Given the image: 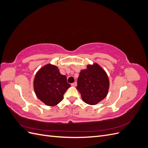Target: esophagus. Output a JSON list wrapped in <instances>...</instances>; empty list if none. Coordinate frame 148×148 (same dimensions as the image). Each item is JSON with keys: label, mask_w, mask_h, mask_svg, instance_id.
Segmentation results:
<instances>
[{"label": "esophagus", "mask_w": 148, "mask_h": 148, "mask_svg": "<svg viewBox=\"0 0 148 148\" xmlns=\"http://www.w3.org/2000/svg\"><path fill=\"white\" fill-rule=\"evenodd\" d=\"M71 85L72 86H76L77 85V82H74V83H71Z\"/></svg>", "instance_id": "obj_1"}]
</instances>
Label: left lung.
I'll list each match as a JSON object with an SVG mask.
<instances>
[{"label": "left lung", "instance_id": "obj_1", "mask_svg": "<svg viewBox=\"0 0 148 148\" xmlns=\"http://www.w3.org/2000/svg\"><path fill=\"white\" fill-rule=\"evenodd\" d=\"M109 80L106 71L96 63L88 65L79 73L77 89L83 101L89 105H95L107 95Z\"/></svg>", "mask_w": 148, "mask_h": 148}]
</instances>
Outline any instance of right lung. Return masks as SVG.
<instances>
[{
    "mask_svg": "<svg viewBox=\"0 0 148 148\" xmlns=\"http://www.w3.org/2000/svg\"><path fill=\"white\" fill-rule=\"evenodd\" d=\"M70 87L66 77L60 74L58 67L47 64L40 69L34 79V89L39 100L49 106H54L63 99Z\"/></svg>",
    "mask_w": 148,
    "mask_h": 148,
    "instance_id": "right-lung-1",
    "label": "right lung"
}]
</instances>
